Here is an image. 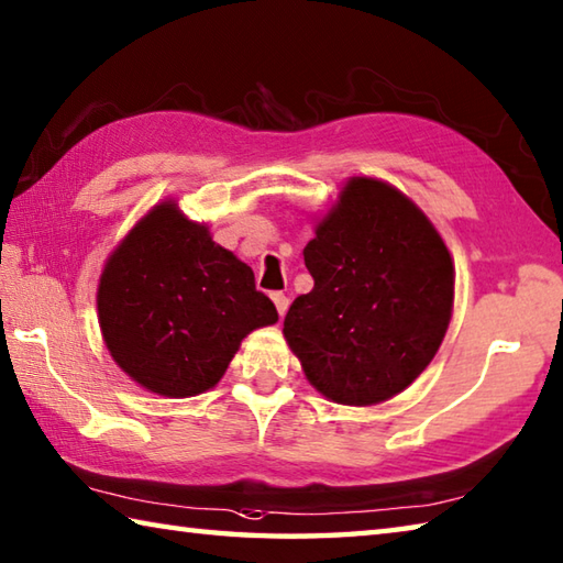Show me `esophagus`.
Here are the masks:
<instances>
[{
    "mask_svg": "<svg viewBox=\"0 0 563 563\" xmlns=\"http://www.w3.org/2000/svg\"><path fill=\"white\" fill-rule=\"evenodd\" d=\"M273 302H275V310H278V314L283 317L285 312H288V305H290V300L285 298L283 292H273Z\"/></svg>",
    "mask_w": 563,
    "mask_h": 563,
    "instance_id": "1",
    "label": "esophagus"
}]
</instances>
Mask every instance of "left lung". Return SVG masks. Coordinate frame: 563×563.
<instances>
[{"mask_svg": "<svg viewBox=\"0 0 563 563\" xmlns=\"http://www.w3.org/2000/svg\"><path fill=\"white\" fill-rule=\"evenodd\" d=\"M305 246L314 280L283 334L317 391L336 404L386 401L421 374L453 312V261L401 191L356 177Z\"/></svg>", "mask_w": 563, "mask_h": 563, "instance_id": "8db88e82", "label": "left lung"}]
</instances>
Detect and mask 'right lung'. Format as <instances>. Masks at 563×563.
Here are the masks:
<instances>
[{
    "label": "right lung",
    "instance_id": "add662e5",
    "mask_svg": "<svg viewBox=\"0 0 563 563\" xmlns=\"http://www.w3.org/2000/svg\"><path fill=\"white\" fill-rule=\"evenodd\" d=\"M98 317L122 372L184 398L219 384L243 336L278 322V310L246 263L165 201L110 255Z\"/></svg>",
    "mask_w": 563,
    "mask_h": 563
}]
</instances>
